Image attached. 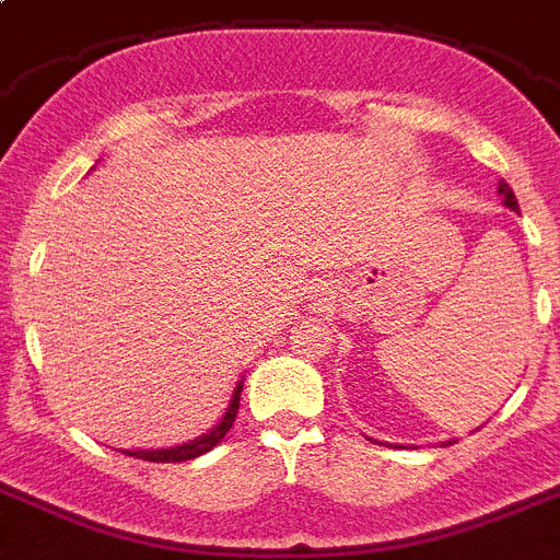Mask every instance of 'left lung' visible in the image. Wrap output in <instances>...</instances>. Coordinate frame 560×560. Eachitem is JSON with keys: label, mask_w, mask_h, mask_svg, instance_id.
Segmentation results:
<instances>
[{"label": "left lung", "mask_w": 560, "mask_h": 560, "mask_svg": "<svg viewBox=\"0 0 560 560\" xmlns=\"http://www.w3.org/2000/svg\"><path fill=\"white\" fill-rule=\"evenodd\" d=\"M499 194H502V202L504 206L510 208V211H518V199H515V194H513V188L508 186V183H499ZM369 440H372V436H369ZM372 442H377V440H372ZM377 445H381V442H377ZM442 445H454V442H442ZM395 448H402V445H395Z\"/></svg>", "instance_id": "left-lung-1"}]
</instances>
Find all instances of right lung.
<instances>
[{
  "label": "right lung",
  "instance_id": "add662e5",
  "mask_svg": "<svg viewBox=\"0 0 560 560\" xmlns=\"http://www.w3.org/2000/svg\"><path fill=\"white\" fill-rule=\"evenodd\" d=\"M242 383H245V377H242V381L236 383V388H233L231 400H228L225 415L220 417V422H217V425L208 428L206 434L194 436V440L183 442V445H172V448L124 451V454H126V456H138V459H145V462H188V459H197V456L208 454V451H211L213 445H220V442L225 440V434H228V431H231L233 420H236V411H240Z\"/></svg>",
  "mask_w": 560,
  "mask_h": 560
}]
</instances>
